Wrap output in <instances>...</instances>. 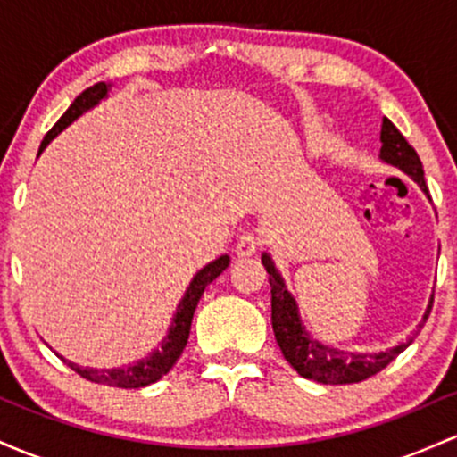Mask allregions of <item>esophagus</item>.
I'll list each match as a JSON object with an SVG mask.
<instances>
[{
	"label": "esophagus",
	"mask_w": 457,
	"mask_h": 457,
	"mask_svg": "<svg viewBox=\"0 0 457 457\" xmlns=\"http://www.w3.org/2000/svg\"><path fill=\"white\" fill-rule=\"evenodd\" d=\"M261 248V237L253 230H245V233L239 235L237 239V248H235V253L239 256H253L256 250Z\"/></svg>",
	"instance_id": "34e87169"
}]
</instances>
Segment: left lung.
<instances>
[{
    "mask_svg": "<svg viewBox=\"0 0 457 457\" xmlns=\"http://www.w3.org/2000/svg\"><path fill=\"white\" fill-rule=\"evenodd\" d=\"M382 148L380 157L386 163L402 168L403 172L410 174L419 186L423 187V192L428 194V186H425L423 179V163L419 160L417 151L412 145H408L406 137L402 136V131L393 125L388 118L382 120ZM265 270L270 274V287H271V328H274L276 343H278L280 352H283L285 361L300 373L302 378H309V380L321 382V384H353L362 382L367 378L380 373L388 362H393L399 356L408 343L393 347V350L380 352V353H347L335 347H328L324 343L312 341L306 330L300 324V317H297V306L291 297L289 291L285 289L283 278L276 271L274 263H271L270 254L265 253L261 256ZM432 302H429L428 311H425L423 324L429 317L432 311ZM423 324L419 326L421 330Z\"/></svg>",
    "mask_w": 457,
    "mask_h": 457,
    "instance_id": "1",
    "label": "left lung"
}]
</instances>
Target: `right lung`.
<instances>
[{
  "mask_svg": "<svg viewBox=\"0 0 457 457\" xmlns=\"http://www.w3.org/2000/svg\"><path fill=\"white\" fill-rule=\"evenodd\" d=\"M105 95H107V86L104 81H101V84L90 86V88L81 92L73 104H71L69 110L64 112L62 118H60V120L47 131L45 140L40 142L38 153H43V148L47 146L49 142L64 129V127H69L77 116H81L86 110H90L92 105L99 104ZM228 261H230L228 256L222 254L220 259H215L213 263H209L207 268H203L196 276H194V280L187 287L186 295H183V300L179 302L177 315H174L172 320L170 332H168V337L162 343V350L153 352L151 356L145 358V361L136 362V365H129L125 369H101L99 371V369L77 367L73 362L64 361L62 356L60 358H62L66 365L73 369L75 373H79V376L86 378L88 382L107 384V386H116V388H142V386H148V384L157 382L160 378H163L168 371H170L174 362H177L179 356H181V352L186 350L187 339H189V328H192V317L198 306V300H201L203 291L207 289V285H212L213 280L228 268Z\"/></svg>",
  "mask_w": 457,
  "mask_h": 457,
  "instance_id": "right-lung-1",
  "label": "right lung"
}]
</instances>
